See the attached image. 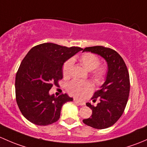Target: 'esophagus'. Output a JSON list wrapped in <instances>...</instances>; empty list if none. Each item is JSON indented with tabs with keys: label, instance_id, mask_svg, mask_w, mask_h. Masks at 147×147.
<instances>
[{
	"label": "esophagus",
	"instance_id": "esophagus-1",
	"mask_svg": "<svg viewBox=\"0 0 147 147\" xmlns=\"http://www.w3.org/2000/svg\"><path fill=\"white\" fill-rule=\"evenodd\" d=\"M74 101L76 102V103L78 104V105H81V106H83V105H85V102H81V101L78 100H76V99H74Z\"/></svg>",
	"mask_w": 147,
	"mask_h": 147
}]
</instances>
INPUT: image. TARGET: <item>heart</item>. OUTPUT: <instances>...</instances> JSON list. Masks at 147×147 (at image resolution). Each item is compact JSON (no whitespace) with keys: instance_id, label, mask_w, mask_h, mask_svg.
I'll use <instances>...</instances> for the list:
<instances>
[{"instance_id":"heart-1","label":"heart","mask_w":147,"mask_h":147,"mask_svg":"<svg viewBox=\"0 0 147 147\" xmlns=\"http://www.w3.org/2000/svg\"><path fill=\"white\" fill-rule=\"evenodd\" d=\"M79 61L88 71H93L92 76L95 81H99L104 78L106 70L104 66H99L100 60L96 55L91 53H86L81 56ZM72 66H73V61L71 59L68 60L63 64L62 68L63 76H68L69 75ZM67 89L68 91L74 97L83 98L91 91L93 86L88 81L74 80L68 85Z\"/></svg>"}]
</instances>
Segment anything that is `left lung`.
I'll return each mask as SVG.
<instances>
[{
    "label": "left lung",
    "instance_id": "8db88e82",
    "mask_svg": "<svg viewBox=\"0 0 147 147\" xmlns=\"http://www.w3.org/2000/svg\"><path fill=\"white\" fill-rule=\"evenodd\" d=\"M98 54L106 61L107 71L105 82L92 99L100 102L96 106L87 102L92 110L91 117L83 119L84 124L95 129H105L114 125L122 116L129 94V76L127 68L117 51L102 46L85 48L83 51Z\"/></svg>",
    "mask_w": 147,
    "mask_h": 147
}]
</instances>
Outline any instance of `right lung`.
<instances>
[{"label":"right lung","mask_w":147,"mask_h":147,"mask_svg":"<svg viewBox=\"0 0 147 147\" xmlns=\"http://www.w3.org/2000/svg\"><path fill=\"white\" fill-rule=\"evenodd\" d=\"M82 49L44 43L28 51L16 74V96L22 115L30 122L45 126L57 122L63 104L73 100L66 93L50 95L49 90L63 78L65 61Z\"/></svg>","instance_id":"add662e5"}]
</instances>
